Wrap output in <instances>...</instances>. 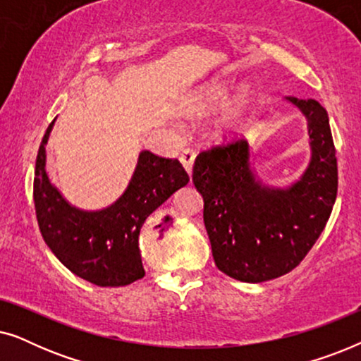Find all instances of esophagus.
<instances>
[{
  "mask_svg": "<svg viewBox=\"0 0 361 361\" xmlns=\"http://www.w3.org/2000/svg\"><path fill=\"white\" fill-rule=\"evenodd\" d=\"M179 159L182 162V166H184V169L189 172V174H192V167H194V161H195V151H192L187 147V149L180 152Z\"/></svg>",
  "mask_w": 361,
  "mask_h": 361,
  "instance_id": "esophagus-1",
  "label": "esophagus"
}]
</instances>
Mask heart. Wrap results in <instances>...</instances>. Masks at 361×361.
Masks as SVG:
<instances>
[{
  "label": "heart",
  "mask_w": 361,
  "mask_h": 361,
  "mask_svg": "<svg viewBox=\"0 0 361 361\" xmlns=\"http://www.w3.org/2000/svg\"><path fill=\"white\" fill-rule=\"evenodd\" d=\"M231 87L226 82L216 80L212 82L189 103L187 111L195 116H205L214 113L215 110L224 105L228 100ZM250 103L248 100L233 102L226 110L221 113V116L216 120V133L220 136H231L243 130L246 118H248Z\"/></svg>",
  "instance_id": "heart-1"
}]
</instances>
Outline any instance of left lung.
I'll list each match as a JSON object with an SVG mask.
<instances>
[{
    "label": "left lung",
    "mask_w": 361,
    "mask_h": 361,
    "mask_svg": "<svg viewBox=\"0 0 361 361\" xmlns=\"http://www.w3.org/2000/svg\"><path fill=\"white\" fill-rule=\"evenodd\" d=\"M307 116L312 159L288 190L264 189L248 164L243 137L199 152L192 182L204 199V224L215 266L243 283L288 274L327 225L337 199V151L319 102L289 97Z\"/></svg>",
    "instance_id": "left-lung-1"
}]
</instances>
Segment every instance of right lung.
I'll return each instance as SVG.
<instances>
[{"instance_id": "right-lung-1", "label": "right lung", "mask_w": 361, "mask_h": 361, "mask_svg": "<svg viewBox=\"0 0 361 361\" xmlns=\"http://www.w3.org/2000/svg\"><path fill=\"white\" fill-rule=\"evenodd\" d=\"M54 121L39 146L34 172V207L41 235L57 259L78 278L97 286H126L145 276L140 231L145 220L189 174L177 159L142 151L125 194L100 212L73 209L46 174V145Z\"/></svg>"}]
</instances>
